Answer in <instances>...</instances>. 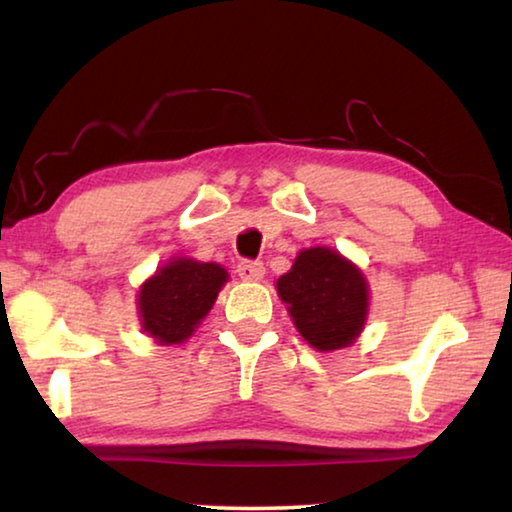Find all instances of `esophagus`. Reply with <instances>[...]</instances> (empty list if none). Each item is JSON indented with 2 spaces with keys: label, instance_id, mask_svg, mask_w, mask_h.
I'll use <instances>...</instances> for the list:
<instances>
[{
  "label": "esophagus",
  "instance_id": "1",
  "mask_svg": "<svg viewBox=\"0 0 512 512\" xmlns=\"http://www.w3.org/2000/svg\"><path fill=\"white\" fill-rule=\"evenodd\" d=\"M237 273L241 280H262L264 264L259 259H241L237 264Z\"/></svg>",
  "mask_w": 512,
  "mask_h": 512
}]
</instances>
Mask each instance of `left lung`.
Masks as SVG:
<instances>
[{"instance_id": "obj_1", "label": "left lung", "mask_w": 512, "mask_h": 512, "mask_svg": "<svg viewBox=\"0 0 512 512\" xmlns=\"http://www.w3.org/2000/svg\"><path fill=\"white\" fill-rule=\"evenodd\" d=\"M277 293L298 332L320 352L350 345L368 314V284L359 268L329 248L302 250L277 280Z\"/></svg>"}]
</instances>
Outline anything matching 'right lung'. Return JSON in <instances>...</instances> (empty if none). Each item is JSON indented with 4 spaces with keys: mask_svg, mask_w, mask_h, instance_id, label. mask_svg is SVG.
<instances>
[{
    "mask_svg": "<svg viewBox=\"0 0 512 512\" xmlns=\"http://www.w3.org/2000/svg\"><path fill=\"white\" fill-rule=\"evenodd\" d=\"M228 273L219 264L178 259L155 273L140 291L144 332L160 343H183L212 309Z\"/></svg>",
    "mask_w": 512,
    "mask_h": 512,
    "instance_id": "right-lung-1",
    "label": "right lung"
}]
</instances>
